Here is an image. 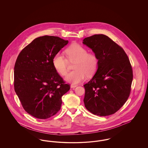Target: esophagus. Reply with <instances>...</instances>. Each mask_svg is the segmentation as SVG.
<instances>
[{"label": "esophagus", "mask_w": 148, "mask_h": 148, "mask_svg": "<svg viewBox=\"0 0 148 148\" xmlns=\"http://www.w3.org/2000/svg\"><path fill=\"white\" fill-rule=\"evenodd\" d=\"M77 85L71 84V88H75V87H77Z\"/></svg>", "instance_id": "34e87169"}]
</instances>
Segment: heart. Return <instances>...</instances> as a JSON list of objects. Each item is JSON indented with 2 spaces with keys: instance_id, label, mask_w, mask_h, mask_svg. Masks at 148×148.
Here are the masks:
<instances>
[{
  "instance_id": "heart-1",
  "label": "heart",
  "mask_w": 148,
  "mask_h": 148,
  "mask_svg": "<svg viewBox=\"0 0 148 148\" xmlns=\"http://www.w3.org/2000/svg\"><path fill=\"white\" fill-rule=\"evenodd\" d=\"M66 54L71 62H75L74 66L75 71L68 73L65 77L66 82L77 84L84 80L86 74L90 76L97 69L98 60L94 54L88 53L84 47L78 44H73L65 50ZM53 64L54 68L62 75H65L68 71V62L61 54H56Z\"/></svg>"
}]
</instances>
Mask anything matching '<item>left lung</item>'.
Masks as SVG:
<instances>
[{"mask_svg": "<svg viewBox=\"0 0 148 148\" xmlns=\"http://www.w3.org/2000/svg\"><path fill=\"white\" fill-rule=\"evenodd\" d=\"M98 60V68L92 79L84 85V103L90 113L101 116L116 112L129 98L133 71L123 49L104 34L84 39Z\"/></svg>", "mask_w": 148, "mask_h": 148, "instance_id": "obj_1", "label": "left lung"}]
</instances>
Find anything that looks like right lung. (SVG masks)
<instances>
[{
	"mask_svg": "<svg viewBox=\"0 0 148 148\" xmlns=\"http://www.w3.org/2000/svg\"><path fill=\"white\" fill-rule=\"evenodd\" d=\"M68 40L54 36L35 38L22 50L14 66V89L24 110L46 119L60 109L62 97L70 89L56 72L54 56Z\"/></svg>",
	"mask_w": 148,
	"mask_h": 148,
	"instance_id": "1",
	"label": "right lung"
}]
</instances>
